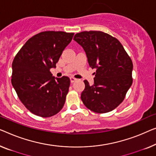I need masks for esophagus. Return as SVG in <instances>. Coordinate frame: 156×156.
I'll use <instances>...</instances> for the list:
<instances>
[{"label":"esophagus","mask_w":156,"mask_h":156,"mask_svg":"<svg viewBox=\"0 0 156 156\" xmlns=\"http://www.w3.org/2000/svg\"><path fill=\"white\" fill-rule=\"evenodd\" d=\"M69 79H70V82H71V83H73V82H76V79L73 77V76H71V77L69 78Z\"/></svg>","instance_id":"obj_1"}]
</instances>
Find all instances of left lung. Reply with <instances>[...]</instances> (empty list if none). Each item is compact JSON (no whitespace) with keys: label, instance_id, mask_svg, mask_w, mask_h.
I'll use <instances>...</instances> for the list:
<instances>
[{"label":"left lung","instance_id":"left-lung-1","mask_svg":"<svg viewBox=\"0 0 156 156\" xmlns=\"http://www.w3.org/2000/svg\"><path fill=\"white\" fill-rule=\"evenodd\" d=\"M74 40L84 50L94 73V82L83 81L81 98L86 107L95 112L112 111L122 102L132 84V61L116 38L100 31L76 34Z\"/></svg>","mask_w":156,"mask_h":156}]
</instances>
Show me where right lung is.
Instances as JSON below:
<instances>
[{"mask_svg": "<svg viewBox=\"0 0 156 156\" xmlns=\"http://www.w3.org/2000/svg\"><path fill=\"white\" fill-rule=\"evenodd\" d=\"M74 33L46 31L30 38L13 60L12 87L20 100L37 116L57 114L65 104L70 84L68 76L57 78L50 69L56 67Z\"/></svg>", "mask_w": 156, "mask_h": 156, "instance_id": "obj_1", "label": "right lung"}]
</instances>
